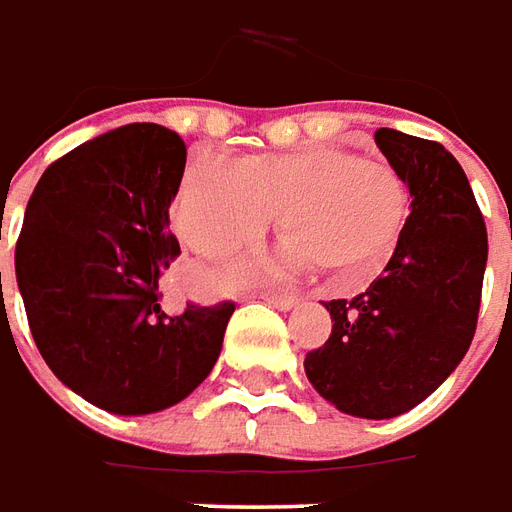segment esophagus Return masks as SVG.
I'll use <instances>...</instances> for the list:
<instances>
[{"mask_svg": "<svg viewBox=\"0 0 512 512\" xmlns=\"http://www.w3.org/2000/svg\"><path fill=\"white\" fill-rule=\"evenodd\" d=\"M264 300H267L273 308H278V311H289V308L297 306L295 295H267Z\"/></svg>", "mask_w": 512, "mask_h": 512, "instance_id": "obj_1", "label": "esophagus"}]
</instances>
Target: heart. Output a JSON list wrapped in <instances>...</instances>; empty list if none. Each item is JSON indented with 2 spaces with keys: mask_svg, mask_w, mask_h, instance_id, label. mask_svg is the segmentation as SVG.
<instances>
[{
  "mask_svg": "<svg viewBox=\"0 0 512 512\" xmlns=\"http://www.w3.org/2000/svg\"><path fill=\"white\" fill-rule=\"evenodd\" d=\"M408 190L380 162L339 148L264 154L237 165L195 154L170 204V223L201 256L259 239L278 215L295 267L314 264L355 286L383 270L408 223Z\"/></svg>",
  "mask_w": 512,
  "mask_h": 512,
  "instance_id": "1",
  "label": "heart"
}]
</instances>
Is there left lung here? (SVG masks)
<instances>
[{"label": "left lung", "mask_w": 512, "mask_h": 512, "mask_svg": "<svg viewBox=\"0 0 512 512\" xmlns=\"http://www.w3.org/2000/svg\"><path fill=\"white\" fill-rule=\"evenodd\" d=\"M375 143L411 190V215L380 278L331 300L328 342L306 353L320 397L361 419L427 400L469 350L480 314L488 231L458 159L436 140L378 129Z\"/></svg>", "instance_id": "left-lung-1"}]
</instances>
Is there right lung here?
<instances>
[{
	"instance_id": "1",
	"label": "right lung",
	"mask_w": 512,
	"mask_h": 512,
	"mask_svg": "<svg viewBox=\"0 0 512 512\" xmlns=\"http://www.w3.org/2000/svg\"><path fill=\"white\" fill-rule=\"evenodd\" d=\"M187 146L129 123L52 162L16 242L32 339L65 386L137 416L181 402L212 372L234 303L168 314L159 278L179 256L168 209Z\"/></svg>"
}]
</instances>
